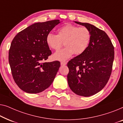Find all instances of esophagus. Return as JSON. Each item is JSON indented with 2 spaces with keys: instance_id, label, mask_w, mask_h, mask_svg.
Segmentation results:
<instances>
[{
  "instance_id": "1",
  "label": "esophagus",
  "mask_w": 123,
  "mask_h": 123,
  "mask_svg": "<svg viewBox=\"0 0 123 123\" xmlns=\"http://www.w3.org/2000/svg\"><path fill=\"white\" fill-rule=\"evenodd\" d=\"M67 64V62H65V61H62L61 62V65L62 66H64V65H66Z\"/></svg>"
}]
</instances>
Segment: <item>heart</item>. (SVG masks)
<instances>
[{"label":"heart","mask_w":123,"mask_h":123,"mask_svg":"<svg viewBox=\"0 0 123 123\" xmlns=\"http://www.w3.org/2000/svg\"><path fill=\"white\" fill-rule=\"evenodd\" d=\"M91 39L90 31L85 27L68 24L58 29L57 35L49 33L46 38V43L51 49L58 50L64 42L66 46L54 53L53 57L58 61H66L74 53L80 55L89 47Z\"/></svg>","instance_id":"b5f03b06"}]
</instances>
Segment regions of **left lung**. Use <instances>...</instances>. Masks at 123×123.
Instances as JSON below:
<instances>
[{
  "instance_id": "obj_1",
  "label": "left lung",
  "mask_w": 123,
  "mask_h": 123,
  "mask_svg": "<svg viewBox=\"0 0 123 123\" xmlns=\"http://www.w3.org/2000/svg\"><path fill=\"white\" fill-rule=\"evenodd\" d=\"M90 31L87 49L67 63V81L71 90L80 96L88 97L101 90L110 78L114 58V48L104 31L87 23L75 22Z\"/></svg>"
}]
</instances>
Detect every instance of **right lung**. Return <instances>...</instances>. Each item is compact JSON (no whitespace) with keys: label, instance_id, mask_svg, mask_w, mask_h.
Instances as JSON below:
<instances>
[{"label":"right lung","instance_id":"1","mask_svg":"<svg viewBox=\"0 0 123 123\" xmlns=\"http://www.w3.org/2000/svg\"><path fill=\"white\" fill-rule=\"evenodd\" d=\"M60 20L29 25L14 38L9 51V63L15 82L29 94L39 93L49 87L60 67L56 61L45 62L51 51L46 38Z\"/></svg>","mask_w":123,"mask_h":123}]
</instances>
